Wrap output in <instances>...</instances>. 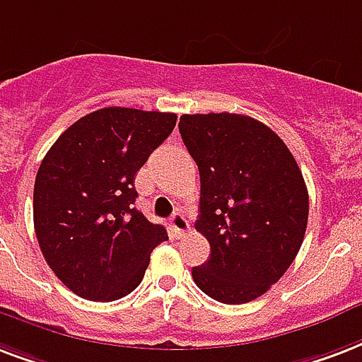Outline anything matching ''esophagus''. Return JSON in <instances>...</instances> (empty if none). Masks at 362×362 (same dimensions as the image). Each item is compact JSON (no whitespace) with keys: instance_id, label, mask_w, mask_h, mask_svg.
Listing matches in <instances>:
<instances>
[{"instance_id":"esophagus-1","label":"esophagus","mask_w":362,"mask_h":362,"mask_svg":"<svg viewBox=\"0 0 362 362\" xmlns=\"http://www.w3.org/2000/svg\"><path fill=\"white\" fill-rule=\"evenodd\" d=\"M170 226H173V231L176 233V237H184L189 230V224H187V220L184 218L182 212L176 211L173 216H170Z\"/></svg>"}]
</instances>
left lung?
Here are the masks:
<instances>
[{"label": "left lung", "mask_w": 362, "mask_h": 362, "mask_svg": "<svg viewBox=\"0 0 362 362\" xmlns=\"http://www.w3.org/2000/svg\"><path fill=\"white\" fill-rule=\"evenodd\" d=\"M182 140L201 178L199 220L211 258L195 285L222 303H247L285 275L302 247L310 197L275 132L239 114L182 115Z\"/></svg>", "instance_id": "8db88e82"}]
</instances>
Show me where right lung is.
I'll list each match as a JSON object with an SVG mask.
<instances>
[{
	"label": "right lung",
	"instance_id": "add662e5",
	"mask_svg": "<svg viewBox=\"0 0 362 362\" xmlns=\"http://www.w3.org/2000/svg\"><path fill=\"white\" fill-rule=\"evenodd\" d=\"M176 125V114L102 107L68 127L34 186L43 258L71 292L114 302L144 279L167 230L134 209V175Z\"/></svg>",
	"mask_w": 362,
	"mask_h": 362
}]
</instances>
